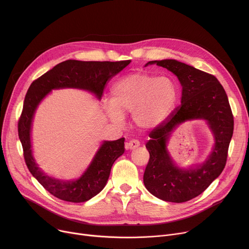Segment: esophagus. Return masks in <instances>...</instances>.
I'll list each match as a JSON object with an SVG mask.
<instances>
[{
	"instance_id": "esophagus-1",
	"label": "esophagus",
	"mask_w": 249,
	"mask_h": 249,
	"mask_svg": "<svg viewBox=\"0 0 249 249\" xmlns=\"http://www.w3.org/2000/svg\"><path fill=\"white\" fill-rule=\"evenodd\" d=\"M140 145V142L137 139H131L129 142H127L125 146L127 149H135Z\"/></svg>"
}]
</instances>
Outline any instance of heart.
Returning a JSON list of instances; mask_svg holds the SVG:
<instances>
[{"label": "heart", "instance_id": "obj_1", "mask_svg": "<svg viewBox=\"0 0 249 249\" xmlns=\"http://www.w3.org/2000/svg\"><path fill=\"white\" fill-rule=\"evenodd\" d=\"M177 87L167 77L136 72L116 82L111 89V102L105 104L108 116L122 123L123 115L132 114L135 124L143 129L160 125L174 109Z\"/></svg>", "mask_w": 249, "mask_h": 249}]
</instances>
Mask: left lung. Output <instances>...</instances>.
I'll use <instances>...</instances> for the list:
<instances>
[{
	"label": "left lung",
	"instance_id": "8db88e82",
	"mask_svg": "<svg viewBox=\"0 0 249 249\" xmlns=\"http://www.w3.org/2000/svg\"><path fill=\"white\" fill-rule=\"evenodd\" d=\"M152 63L174 72L182 93L180 106L149 134L151 139L146 148L150 156L143 182L148 192L160 200L187 202L202 194L224 169L233 134V114L224 88L213 74L175 59L153 60L147 64ZM193 119L208 121L215 135V146L202 166L180 170L169 158L165 143L178 124Z\"/></svg>",
	"mask_w": 249,
	"mask_h": 249
}]
</instances>
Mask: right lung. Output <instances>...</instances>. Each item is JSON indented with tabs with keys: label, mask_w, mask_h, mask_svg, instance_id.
<instances>
[{
	"label": "right lung",
	"mask_w": 249,
	"mask_h": 249,
	"mask_svg": "<svg viewBox=\"0 0 249 249\" xmlns=\"http://www.w3.org/2000/svg\"><path fill=\"white\" fill-rule=\"evenodd\" d=\"M129 63L130 60L81 61L70 59L58 63L30 85L18 121V135L29 172L54 197L67 202L82 203L98 195L106 186L114 161L124 152L125 138L105 141L93 162L78 179L63 181L52 178L40 171L31 153L30 129L37 105L51 89L60 88L88 89L100 99L107 81Z\"/></svg>",
	"instance_id": "1"
}]
</instances>
